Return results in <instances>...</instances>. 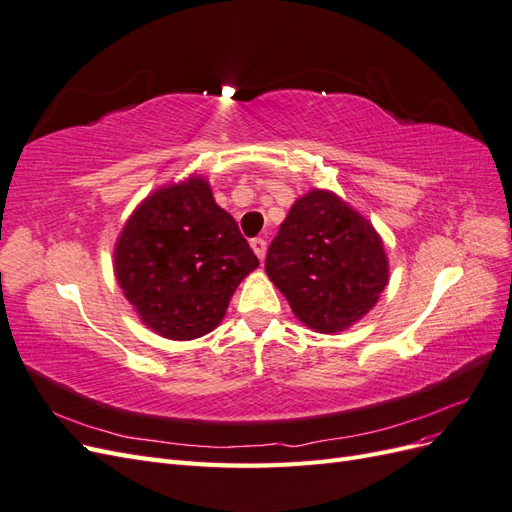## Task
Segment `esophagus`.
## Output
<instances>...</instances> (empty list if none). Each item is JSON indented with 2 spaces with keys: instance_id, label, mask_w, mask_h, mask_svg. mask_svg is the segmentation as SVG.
Here are the masks:
<instances>
[{
  "instance_id": "esophagus-1",
  "label": "esophagus",
  "mask_w": 512,
  "mask_h": 512,
  "mask_svg": "<svg viewBox=\"0 0 512 512\" xmlns=\"http://www.w3.org/2000/svg\"><path fill=\"white\" fill-rule=\"evenodd\" d=\"M250 245H252L254 254L258 256V260H265V254H267V241L262 239V237H256V239H252V241H250Z\"/></svg>"
}]
</instances>
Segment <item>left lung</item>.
<instances>
[{
    "label": "left lung",
    "instance_id": "left-lung-1",
    "mask_svg": "<svg viewBox=\"0 0 512 512\" xmlns=\"http://www.w3.org/2000/svg\"><path fill=\"white\" fill-rule=\"evenodd\" d=\"M265 271L292 314L316 333L350 329L389 284L382 237L342 196L314 188L294 200Z\"/></svg>",
    "mask_w": 512,
    "mask_h": 512
}]
</instances>
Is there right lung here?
Masks as SVG:
<instances>
[{"mask_svg":"<svg viewBox=\"0 0 512 512\" xmlns=\"http://www.w3.org/2000/svg\"><path fill=\"white\" fill-rule=\"evenodd\" d=\"M256 267L235 218L200 175L151 192L123 224L113 252L117 284L136 316L177 342L218 327Z\"/></svg>","mask_w":512,"mask_h":512,"instance_id":"right-lung-1","label":"right lung"}]
</instances>
